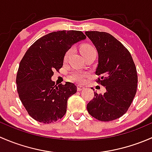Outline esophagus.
<instances>
[{"mask_svg":"<svg viewBox=\"0 0 152 152\" xmlns=\"http://www.w3.org/2000/svg\"><path fill=\"white\" fill-rule=\"evenodd\" d=\"M84 89H85V87H84L83 86L77 85V90H78V91H82V90H84Z\"/></svg>","mask_w":152,"mask_h":152,"instance_id":"esophagus-1","label":"esophagus"}]
</instances>
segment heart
<instances>
[{
	"label": "heart",
	"mask_w": 152,
	"mask_h": 152,
	"mask_svg": "<svg viewBox=\"0 0 152 152\" xmlns=\"http://www.w3.org/2000/svg\"><path fill=\"white\" fill-rule=\"evenodd\" d=\"M72 51H73V49L72 48L67 50V52L65 54V56H64V61H65V62L68 60L69 57H70V56L71 55ZM81 51H82V53L83 54V56L90 53H94V52L96 53V49L92 46V45H88V44H85V45H82V46L81 47ZM85 76L86 73H83V72L82 71H79V70H76V71H73V73H70V79H71L72 81H74V82H78V83H82V82H83L84 80H85Z\"/></svg>",
	"instance_id": "heart-1"
}]
</instances>
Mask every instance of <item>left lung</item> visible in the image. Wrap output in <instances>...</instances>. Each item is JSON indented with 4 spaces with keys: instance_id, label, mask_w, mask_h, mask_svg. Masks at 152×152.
Returning a JSON list of instances; mask_svg holds the SVG:
<instances>
[{
    "instance_id": "8db88e82",
    "label": "left lung",
    "mask_w": 152,
    "mask_h": 152,
    "mask_svg": "<svg viewBox=\"0 0 152 152\" xmlns=\"http://www.w3.org/2000/svg\"><path fill=\"white\" fill-rule=\"evenodd\" d=\"M99 54L97 83L105 87L104 94L94 92L87 105L89 114L102 121L121 117L129 108L137 92V74L129 51L113 35L102 31H86ZM94 90V89H93Z\"/></svg>"
}]
</instances>
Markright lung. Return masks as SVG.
Returning a JSON list of instances; mask_svg holds the SVG:
<instances>
[{
    "mask_svg": "<svg viewBox=\"0 0 152 152\" xmlns=\"http://www.w3.org/2000/svg\"><path fill=\"white\" fill-rule=\"evenodd\" d=\"M85 38L80 31H53L38 39L26 52L17 73V89L21 102L34 120L50 124L65 115L67 99L77 87L70 82L56 86L51 77L63 65L67 50Z\"/></svg>",
    "mask_w": 152,
    "mask_h": 152,
    "instance_id": "right-lung-1",
    "label": "right lung"
}]
</instances>
